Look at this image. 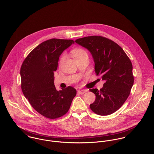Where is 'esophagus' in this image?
<instances>
[{"instance_id": "1", "label": "esophagus", "mask_w": 154, "mask_h": 154, "mask_svg": "<svg viewBox=\"0 0 154 154\" xmlns=\"http://www.w3.org/2000/svg\"><path fill=\"white\" fill-rule=\"evenodd\" d=\"M87 90H78L77 92L79 93H80V94H83L87 92Z\"/></svg>"}]
</instances>
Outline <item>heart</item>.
<instances>
[{
    "label": "heart",
    "mask_w": 154,
    "mask_h": 154,
    "mask_svg": "<svg viewBox=\"0 0 154 154\" xmlns=\"http://www.w3.org/2000/svg\"><path fill=\"white\" fill-rule=\"evenodd\" d=\"M72 54L76 61L85 57L88 56L86 51L83 48H75L73 49L72 51ZM65 58H66V55L65 54H63L60 58V63H62L63 62Z\"/></svg>",
    "instance_id": "heart-1"
}]
</instances>
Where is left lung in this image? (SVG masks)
Listing matches in <instances>:
<instances>
[{"mask_svg":"<svg viewBox=\"0 0 154 154\" xmlns=\"http://www.w3.org/2000/svg\"><path fill=\"white\" fill-rule=\"evenodd\" d=\"M75 42L90 51L96 74L105 82L100 90L89 89L96 95L91 109L99 116L115 112L128 98L134 83L131 62L123 49L108 38L91 35Z\"/></svg>","mask_w":154,"mask_h":154,"instance_id":"left-lung-1","label":"left lung"}]
</instances>
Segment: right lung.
<instances>
[{"mask_svg":"<svg viewBox=\"0 0 154 154\" xmlns=\"http://www.w3.org/2000/svg\"><path fill=\"white\" fill-rule=\"evenodd\" d=\"M73 43V40H46L31 51L21 65L23 93L32 107L46 118L55 119L64 116L76 95V90L71 86L57 91L54 75L60 56Z\"/></svg>","mask_w":154,"mask_h":154,"instance_id":"right-lung-1","label":"right lung"}]
</instances>
